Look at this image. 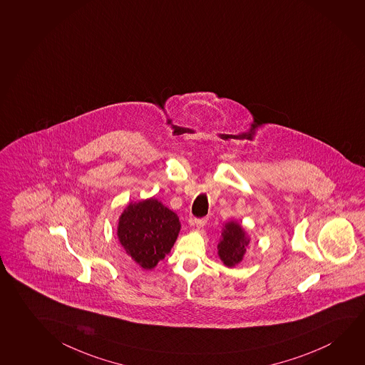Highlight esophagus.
Instances as JSON below:
<instances>
[{
	"label": "esophagus",
	"instance_id": "obj_1",
	"mask_svg": "<svg viewBox=\"0 0 365 365\" xmlns=\"http://www.w3.org/2000/svg\"><path fill=\"white\" fill-rule=\"evenodd\" d=\"M206 222H207L206 217H205V219H195V225H196V227H198V229L203 227V226L206 225Z\"/></svg>",
	"mask_w": 365,
	"mask_h": 365
}]
</instances>
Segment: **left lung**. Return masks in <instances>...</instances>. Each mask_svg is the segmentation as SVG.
I'll return each mask as SVG.
<instances>
[{
  "instance_id": "obj_1",
  "label": "left lung",
  "mask_w": 365,
  "mask_h": 365,
  "mask_svg": "<svg viewBox=\"0 0 365 365\" xmlns=\"http://www.w3.org/2000/svg\"><path fill=\"white\" fill-rule=\"evenodd\" d=\"M250 242V237L247 231L242 229V225L237 221H229L224 225L221 231L217 254L221 262L227 268H234L242 262L244 254L247 252V247Z\"/></svg>"
}]
</instances>
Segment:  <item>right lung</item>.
<instances>
[{"label":"right lung","instance_id":"1","mask_svg":"<svg viewBox=\"0 0 365 365\" xmlns=\"http://www.w3.org/2000/svg\"><path fill=\"white\" fill-rule=\"evenodd\" d=\"M180 231L177 213L150 197L125 207L116 234L130 258L143 269L152 270L170 252Z\"/></svg>","mask_w":365,"mask_h":365}]
</instances>
